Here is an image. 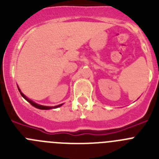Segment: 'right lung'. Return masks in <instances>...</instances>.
<instances>
[{"label":"right lung","mask_w":159,"mask_h":159,"mask_svg":"<svg viewBox=\"0 0 159 159\" xmlns=\"http://www.w3.org/2000/svg\"><path fill=\"white\" fill-rule=\"evenodd\" d=\"M17 88H18V86H17ZM18 90H19V92H20V95H21V96L23 97V98L25 99V100H27L28 102H29V103H30V104H32V106L35 107H36V108H38V109H40V110H50V109H52V108L60 107H61V106H62V105H63V103H62V104H59V105H57V106L49 107V106H43V105L37 104L36 102H33V101L31 100L30 99H29V98H28L27 96H25V95H24L23 93H22L21 91H20V89L19 88H18Z\"/></svg>","instance_id":"1"}]
</instances>
